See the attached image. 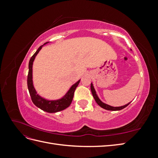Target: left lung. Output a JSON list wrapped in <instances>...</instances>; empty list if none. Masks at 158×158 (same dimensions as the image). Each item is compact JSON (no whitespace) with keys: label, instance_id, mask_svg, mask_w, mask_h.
Returning <instances> with one entry per match:
<instances>
[{"label":"left lung","instance_id":"left-lung-1","mask_svg":"<svg viewBox=\"0 0 158 158\" xmlns=\"http://www.w3.org/2000/svg\"><path fill=\"white\" fill-rule=\"evenodd\" d=\"M132 51V49H131ZM91 91H92V94L93 95V97L95 99V101L96 102V103L99 105V106L102 107L103 109H105L106 110H109V111H119V110H121L124 108H125L126 107H127L129 104L131 103V102L128 103L127 104L125 105V106H120V107H113V106H109V105L108 104H106L103 103L102 101H101V99H100L98 97V95L96 93V91H95V88H94V84H92V82L91 83Z\"/></svg>","mask_w":158,"mask_h":158}]
</instances>
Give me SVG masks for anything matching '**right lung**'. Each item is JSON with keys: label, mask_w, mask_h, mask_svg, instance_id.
Returning a JSON list of instances; mask_svg holds the SVG:
<instances>
[{"label": "right lung", "mask_w": 158, "mask_h": 158, "mask_svg": "<svg viewBox=\"0 0 158 158\" xmlns=\"http://www.w3.org/2000/svg\"><path fill=\"white\" fill-rule=\"evenodd\" d=\"M48 43L49 42H47L45 44L40 46L37 49L35 53L31 57L29 62V66H28V67H29V72H28L27 76V88L33 104L38 108L43 110V111L52 113L63 111V110L70 106V105L71 104L72 101L73 99L74 91L76 87L78 85L80 80H79L75 84L72 85L71 87L69 89V90L63 96L58 99L49 100L41 97V95L37 94L33 83V64L36 56L39 53V52L42 49V47L45 45L48 44Z\"/></svg>", "instance_id": "add662e5"}]
</instances>
